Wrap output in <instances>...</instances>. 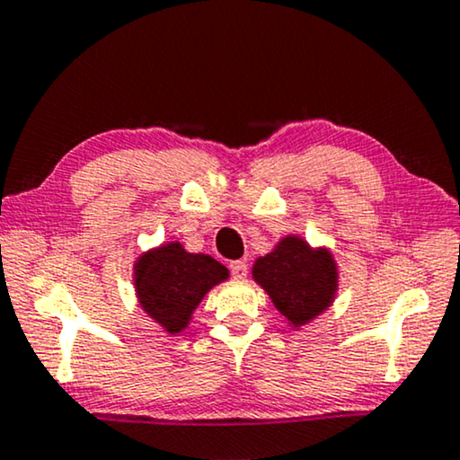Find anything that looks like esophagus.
Listing matches in <instances>:
<instances>
[{
	"label": "esophagus",
	"instance_id": "obj_1",
	"mask_svg": "<svg viewBox=\"0 0 460 460\" xmlns=\"http://www.w3.org/2000/svg\"><path fill=\"white\" fill-rule=\"evenodd\" d=\"M229 269H231V273H234L235 279H243L248 275L246 261H231L229 262Z\"/></svg>",
	"mask_w": 460,
	"mask_h": 460
}]
</instances>
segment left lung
Returning a JSON list of instances; mask_svg holds the SVG:
<instances>
[{"instance_id": "8db88e82", "label": "left lung", "mask_w": 460, "mask_h": 460, "mask_svg": "<svg viewBox=\"0 0 460 460\" xmlns=\"http://www.w3.org/2000/svg\"><path fill=\"white\" fill-rule=\"evenodd\" d=\"M252 278L294 328L326 311L339 286L332 254L323 248H309L296 235L284 237L273 252L261 256L252 267Z\"/></svg>"}]
</instances>
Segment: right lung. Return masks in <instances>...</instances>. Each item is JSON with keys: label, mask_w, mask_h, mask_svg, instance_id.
Instances as JSON below:
<instances>
[{"label": "right lung", "mask_w": 460, "mask_h": 460, "mask_svg": "<svg viewBox=\"0 0 460 460\" xmlns=\"http://www.w3.org/2000/svg\"><path fill=\"white\" fill-rule=\"evenodd\" d=\"M226 278L225 265L208 254L187 252L179 242L149 250L134 265L140 307L170 334L185 330L206 292Z\"/></svg>", "instance_id": "right-lung-1"}]
</instances>
